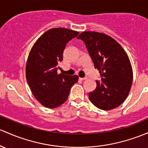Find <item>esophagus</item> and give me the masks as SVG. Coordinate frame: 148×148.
<instances>
[{"label":"esophagus","mask_w":148,"mask_h":148,"mask_svg":"<svg viewBox=\"0 0 148 148\" xmlns=\"http://www.w3.org/2000/svg\"><path fill=\"white\" fill-rule=\"evenodd\" d=\"M88 79L87 77H84V78H79V79L82 81H84V80H86V79Z\"/></svg>","instance_id":"34e87169"}]
</instances>
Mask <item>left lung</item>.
I'll return each mask as SVG.
<instances>
[{
    "mask_svg": "<svg viewBox=\"0 0 148 148\" xmlns=\"http://www.w3.org/2000/svg\"><path fill=\"white\" fill-rule=\"evenodd\" d=\"M86 46L101 81L89 92L90 102L103 110L117 108L127 98L133 82V70L125 50L114 38L103 33L84 32L77 37Z\"/></svg>",
    "mask_w": 148,
    "mask_h": 148,
    "instance_id": "obj_1",
    "label": "left lung"
}]
</instances>
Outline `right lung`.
Returning a JSON list of instances; mask_svg holds the SVG:
<instances>
[{"label": "right lung", "instance_id": "obj_1", "mask_svg": "<svg viewBox=\"0 0 148 148\" xmlns=\"http://www.w3.org/2000/svg\"><path fill=\"white\" fill-rule=\"evenodd\" d=\"M79 34L65 28L49 29L31 49L26 65L27 81L35 98L45 108L62 105L71 86L79 80L77 75L58 74L66 44Z\"/></svg>", "mask_w": 148, "mask_h": 148}]
</instances>
